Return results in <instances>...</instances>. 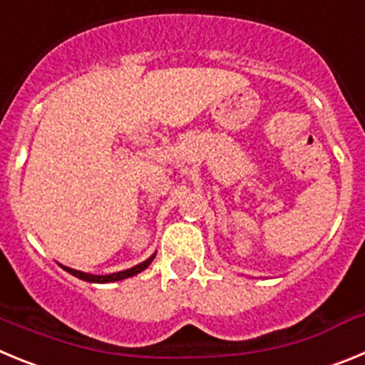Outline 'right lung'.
<instances>
[{
    "label": "right lung",
    "instance_id": "right-lung-1",
    "mask_svg": "<svg viewBox=\"0 0 365 365\" xmlns=\"http://www.w3.org/2000/svg\"><path fill=\"white\" fill-rule=\"evenodd\" d=\"M155 254L151 257H148L146 261H143V263H138V265L131 267V269L128 270H120V272H113V274H106V276H96V274H87V272H82V270H74V269H69V267H63V270H67L69 274H73V276H76V278L83 279V282H89V283H111V282H120V279H125V278H131V276H135V274L143 272L144 269H148L150 267V263L153 261Z\"/></svg>",
    "mask_w": 365,
    "mask_h": 365
}]
</instances>
